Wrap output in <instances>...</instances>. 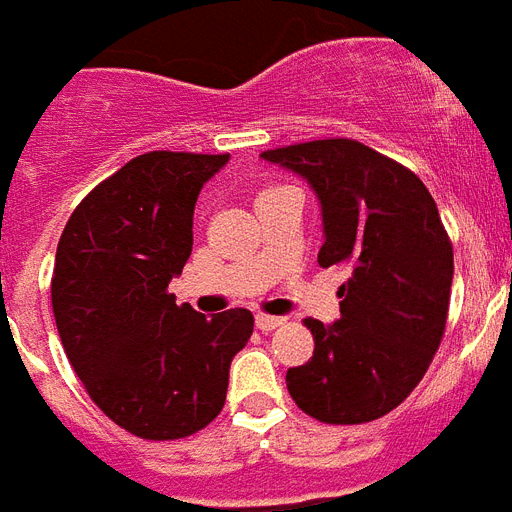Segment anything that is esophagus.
<instances>
[{
  "mask_svg": "<svg viewBox=\"0 0 512 512\" xmlns=\"http://www.w3.org/2000/svg\"><path fill=\"white\" fill-rule=\"evenodd\" d=\"M255 323L260 331H273V328L284 326V318H278V315H268V313H257Z\"/></svg>",
  "mask_w": 512,
  "mask_h": 512,
  "instance_id": "obj_1",
  "label": "esophagus"
}]
</instances>
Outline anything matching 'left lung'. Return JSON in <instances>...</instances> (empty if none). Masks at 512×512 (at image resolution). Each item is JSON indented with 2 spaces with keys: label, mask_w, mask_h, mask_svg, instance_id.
I'll list each match as a JSON object with an SVG mask.
<instances>
[{
  "label": "left lung",
  "mask_w": 512,
  "mask_h": 512,
  "mask_svg": "<svg viewBox=\"0 0 512 512\" xmlns=\"http://www.w3.org/2000/svg\"><path fill=\"white\" fill-rule=\"evenodd\" d=\"M260 157L294 170L321 199L318 265L347 263L342 318H305L315 350L286 371L310 418L376 421L421 384L442 344L452 289V242L434 197L413 170L355 139H318Z\"/></svg>",
  "instance_id": "left-lung-1"
}]
</instances>
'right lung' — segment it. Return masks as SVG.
<instances>
[{
	"label": "right lung",
	"instance_id": "1",
	"mask_svg": "<svg viewBox=\"0 0 512 512\" xmlns=\"http://www.w3.org/2000/svg\"><path fill=\"white\" fill-rule=\"evenodd\" d=\"M228 155L147 152L81 199L57 244L52 310L94 405L128 434L173 442L223 410L231 360L255 318L176 305L199 189Z\"/></svg>",
	"mask_w": 512,
	"mask_h": 512
}]
</instances>
